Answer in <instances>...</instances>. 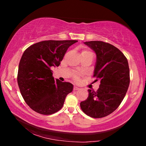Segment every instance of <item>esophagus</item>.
Returning a JSON list of instances; mask_svg holds the SVG:
<instances>
[{"instance_id": "1", "label": "esophagus", "mask_w": 146, "mask_h": 146, "mask_svg": "<svg viewBox=\"0 0 146 146\" xmlns=\"http://www.w3.org/2000/svg\"><path fill=\"white\" fill-rule=\"evenodd\" d=\"M79 88H78L77 86H74V88H73V90L74 91H76V90H79Z\"/></svg>"}]
</instances>
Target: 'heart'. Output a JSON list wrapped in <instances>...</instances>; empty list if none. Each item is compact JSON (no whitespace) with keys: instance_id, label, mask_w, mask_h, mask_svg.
I'll list each match as a JSON object with an SVG mask.
<instances>
[{"instance_id":"b5f03b06","label":"heart","mask_w":146,"mask_h":146,"mask_svg":"<svg viewBox=\"0 0 146 146\" xmlns=\"http://www.w3.org/2000/svg\"><path fill=\"white\" fill-rule=\"evenodd\" d=\"M87 53H92L91 52V51H88V50H86V49H84V50L82 51V54H87ZM76 78H77V77L76 76Z\"/></svg>"}]
</instances>
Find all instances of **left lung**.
Instances as JSON below:
<instances>
[{"label": "left lung", "mask_w": 146, "mask_h": 146, "mask_svg": "<svg viewBox=\"0 0 146 146\" xmlns=\"http://www.w3.org/2000/svg\"><path fill=\"white\" fill-rule=\"evenodd\" d=\"M84 44L97 55L93 76L100 84L97 91L88 90V97L80 102V108L91 117L102 118L117 110L124 98L130 82L129 65L122 51L111 44L102 41Z\"/></svg>", "instance_id": "1"}]
</instances>
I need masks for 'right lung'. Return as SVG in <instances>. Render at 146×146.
<instances>
[{
  "instance_id": "add662e5",
  "label": "right lung",
  "mask_w": 146,
  "mask_h": 146,
  "mask_svg": "<svg viewBox=\"0 0 146 146\" xmlns=\"http://www.w3.org/2000/svg\"><path fill=\"white\" fill-rule=\"evenodd\" d=\"M77 40H44L27 48L20 60L17 82L29 108L51 115L62 108L72 84L54 79L51 68L60 65L69 47Z\"/></svg>"
}]
</instances>
